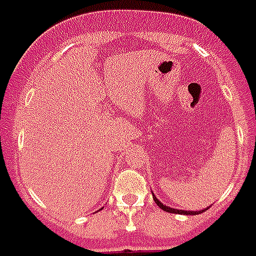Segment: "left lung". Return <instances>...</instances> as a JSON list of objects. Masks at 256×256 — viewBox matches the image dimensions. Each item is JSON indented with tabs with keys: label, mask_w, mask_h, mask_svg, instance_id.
<instances>
[{
	"label": "left lung",
	"mask_w": 256,
	"mask_h": 256,
	"mask_svg": "<svg viewBox=\"0 0 256 256\" xmlns=\"http://www.w3.org/2000/svg\"><path fill=\"white\" fill-rule=\"evenodd\" d=\"M153 200L156 201V204L160 206L162 211L171 212V214H180V215H198V214H201V212L204 211V210H202V211H183V210H175V208H171V206L162 204L157 197H154V193H153Z\"/></svg>",
	"instance_id": "obj_1"
}]
</instances>
